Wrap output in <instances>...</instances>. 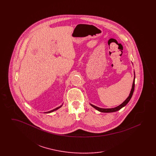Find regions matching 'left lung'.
I'll return each instance as SVG.
<instances>
[{
	"label": "left lung",
	"instance_id": "left-lung-1",
	"mask_svg": "<svg viewBox=\"0 0 156 156\" xmlns=\"http://www.w3.org/2000/svg\"><path fill=\"white\" fill-rule=\"evenodd\" d=\"M134 82H135V74H134V77L133 82V85H132V89L130 91V93L129 94V96L127 97V98L126 99V100L122 103L119 105L117 107L113 108H109V109H104V108H101L99 107H97L95 105H93L92 104H90L92 107H94L95 109H96L98 111L101 112H104V113H111V112H115L118 111L120 109H122L123 107H124L125 106H126L127 103L130 101L131 98L133 95V94L134 89Z\"/></svg>",
	"mask_w": 156,
	"mask_h": 156
}]
</instances>
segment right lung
Returning a JSON list of instances; mask_svg holds the SVG:
<instances>
[{"instance_id": "add662e5", "label": "right lung", "mask_w": 156, "mask_h": 156, "mask_svg": "<svg viewBox=\"0 0 156 156\" xmlns=\"http://www.w3.org/2000/svg\"><path fill=\"white\" fill-rule=\"evenodd\" d=\"M62 105H61L59 107H57V108H55V109H53L52 111H50L47 112H44L45 113H51V112H52L55 111H56V110H57V109H58L59 108H60L61 106H62Z\"/></svg>"}]
</instances>
